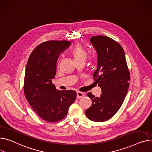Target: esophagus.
<instances>
[{
	"label": "esophagus",
	"mask_w": 152,
	"mask_h": 152,
	"mask_svg": "<svg viewBox=\"0 0 152 152\" xmlns=\"http://www.w3.org/2000/svg\"><path fill=\"white\" fill-rule=\"evenodd\" d=\"M84 96V94L81 92H77V98H80Z\"/></svg>",
	"instance_id": "34e87169"
}]
</instances>
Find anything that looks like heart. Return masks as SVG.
I'll list each match as a JSON object with an SVG mask.
<instances>
[{
  "label": "heart",
  "instance_id": "1",
  "mask_svg": "<svg viewBox=\"0 0 152 152\" xmlns=\"http://www.w3.org/2000/svg\"><path fill=\"white\" fill-rule=\"evenodd\" d=\"M72 54L75 62L85 61L87 58L86 49L80 45H76L72 50Z\"/></svg>",
  "mask_w": 152,
  "mask_h": 152
}]
</instances>
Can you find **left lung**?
Here are the masks:
<instances>
[{"label":"left lung","instance_id":"left-lung-1","mask_svg":"<svg viewBox=\"0 0 152 152\" xmlns=\"http://www.w3.org/2000/svg\"><path fill=\"white\" fill-rule=\"evenodd\" d=\"M90 41L97 53V68L93 77L102 88V94L96 97L87 95L92 104L86 115L94 122H104L113 117L122 105L130 80L125 52L114 39L106 36H93Z\"/></svg>","mask_w":152,"mask_h":152}]
</instances>
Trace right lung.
I'll return each instance as SVG.
<instances>
[{
	"mask_svg": "<svg viewBox=\"0 0 152 152\" xmlns=\"http://www.w3.org/2000/svg\"><path fill=\"white\" fill-rule=\"evenodd\" d=\"M71 45L51 40L37 46L30 54L25 72L24 90L29 104L42 119L58 122L68 114L76 98L75 91L58 90L53 84L57 59Z\"/></svg>",
	"mask_w": 152,
	"mask_h": 152,
	"instance_id": "right-lung-1",
	"label": "right lung"
}]
</instances>
